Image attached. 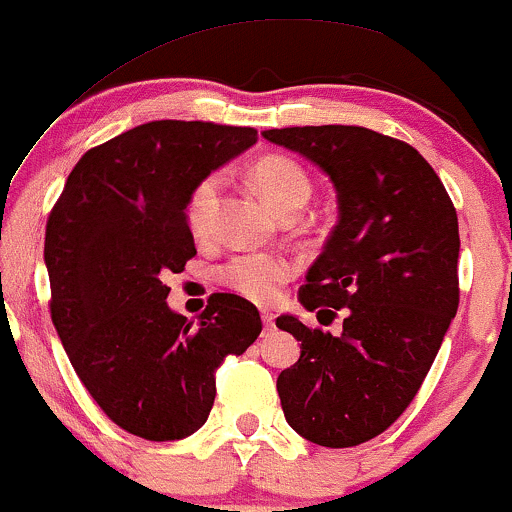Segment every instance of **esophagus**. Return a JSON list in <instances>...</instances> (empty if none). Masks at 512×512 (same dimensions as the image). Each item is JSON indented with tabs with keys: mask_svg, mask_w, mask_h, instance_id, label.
<instances>
[{
	"mask_svg": "<svg viewBox=\"0 0 512 512\" xmlns=\"http://www.w3.org/2000/svg\"><path fill=\"white\" fill-rule=\"evenodd\" d=\"M261 318H263V323H266V328H273L275 326V314H273V311L263 309L261 311Z\"/></svg>",
	"mask_w": 512,
	"mask_h": 512,
	"instance_id": "34e87169",
	"label": "esophagus"
}]
</instances>
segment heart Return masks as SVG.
I'll list each match as a JSON object with an SVG mask.
<instances>
[{
  "mask_svg": "<svg viewBox=\"0 0 512 512\" xmlns=\"http://www.w3.org/2000/svg\"><path fill=\"white\" fill-rule=\"evenodd\" d=\"M251 182L278 215L287 213V210H302L311 196V182L306 172L297 162L280 158V155H268V158L258 160L254 172H251ZM220 194L222 177L220 174H208L186 198V225L196 239H206L213 232ZM292 270L290 258L251 251V254L232 256L230 261L222 263L218 280L232 292L242 294L244 299L268 304L278 297L282 282L290 280Z\"/></svg>",
  "mask_w": 512,
  "mask_h": 512,
  "instance_id": "b5f03b06",
  "label": "heart"
}]
</instances>
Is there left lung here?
Returning a JSON list of instances; mask_svg holds the SVG:
<instances>
[{"label":"left lung","instance_id":"left-lung-1","mask_svg":"<svg viewBox=\"0 0 512 512\" xmlns=\"http://www.w3.org/2000/svg\"><path fill=\"white\" fill-rule=\"evenodd\" d=\"M263 138L321 167L338 194V225L299 302L330 321L342 311V330L278 316L302 342L278 376L282 412L306 441L359 446L407 410L458 314V215L434 167L398 138L342 124Z\"/></svg>","mask_w":512,"mask_h":512}]
</instances>
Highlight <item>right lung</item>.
Wrapping results in <instances>:
<instances>
[{
  "instance_id": "obj_1",
  "label": "right lung",
  "mask_w": 512,
  "mask_h": 512,
  "mask_svg": "<svg viewBox=\"0 0 512 512\" xmlns=\"http://www.w3.org/2000/svg\"><path fill=\"white\" fill-rule=\"evenodd\" d=\"M251 126L160 119L90 148L45 232L50 314L100 410L146 441L206 424L215 369L261 335L258 309L218 292L198 321L167 306V273L196 256L186 198L256 143Z\"/></svg>"
}]
</instances>
